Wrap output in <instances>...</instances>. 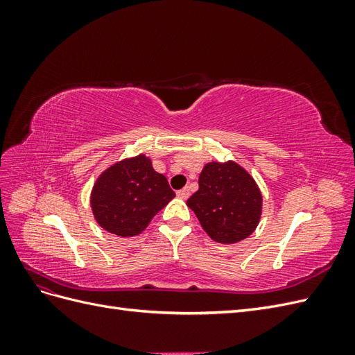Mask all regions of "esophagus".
Wrapping results in <instances>:
<instances>
[{
	"instance_id": "esophagus-1",
	"label": "esophagus",
	"mask_w": 355,
	"mask_h": 355,
	"mask_svg": "<svg viewBox=\"0 0 355 355\" xmlns=\"http://www.w3.org/2000/svg\"><path fill=\"white\" fill-rule=\"evenodd\" d=\"M189 188H184V189H180V191H178V197L179 198H182V200H187L188 197H189Z\"/></svg>"
}]
</instances>
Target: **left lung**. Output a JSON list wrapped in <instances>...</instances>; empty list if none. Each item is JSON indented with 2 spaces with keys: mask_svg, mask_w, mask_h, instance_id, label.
Returning a JSON list of instances; mask_svg holds the SVG:
<instances>
[{
  "mask_svg": "<svg viewBox=\"0 0 355 355\" xmlns=\"http://www.w3.org/2000/svg\"><path fill=\"white\" fill-rule=\"evenodd\" d=\"M198 185L187 204L211 240L234 244L256 230L262 192L245 168L235 161H211L202 167Z\"/></svg>",
  "mask_w": 355,
  "mask_h": 355,
  "instance_id": "obj_1",
  "label": "left lung"
}]
</instances>
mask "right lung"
Here are the masks:
<instances>
[{
	"label": "right lung",
	"mask_w": 355,
	"mask_h": 355,
	"mask_svg": "<svg viewBox=\"0 0 355 355\" xmlns=\"http://www.w3.org/2000/svg\"><path fill=\"white\" fill-rule=\"evenodd\" d=\"M175 198L167 179L145 154L116 161L94 182L90 204L96 222L118 237L141 234Z\"/></svg>",
	"instance_id": "right-lung-1"
}]
</instances>
